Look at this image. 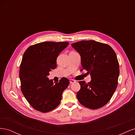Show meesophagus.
Listing matches in <instances>:
<instances>
[{
  "label": "esophagus",
  "instance_id": "esophagus-1",
  "mask_svg": "<svg viewBox=\"0 0 135 135\" xmlns=\"http://www.w3.org/2000/svg\"><path fill=\"white\" fill-rule=\"evenodd\" d=\"M69 81H70V84H71V83H73L75 82V80H74V79H70V80H69Z\"/></svg>",
  "mask_w": 135,
  "mask_h": 135
}]
</instances>
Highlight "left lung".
<instances>
[{"instance_id":"8db88e82","label":"left lung","mask_w":135,"mask_h":135,"mask_svg":"<svg viewBox=\"0 0 135 135\" xmlns=\"http://www.w3.org/2000/svg\"><path fill=\"white\" fill-rule=\"evenodd\" d=\"M79 52L81 64L91 80L79 81L76 93L79 103L91 109L103 107L111 99L118 85L119 65L115 52L109 45L95 40H82L71 44Z\"/></svg>"}]
</instances>
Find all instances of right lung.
<instances>
[{
	"instance_id": "right-lung-1",
	"label": "right lung",
	"mask_w": 135,
	"mask_h": 135,
	"mask_svg": "<svg viewBox=\"0 0 135 135\" xmlns=\"http://www.w3.org/2000/svg\"><path fill=\"white\" fill-rule=\"evenodd\" d=\"M68 42H44L27 48L20 65L19 76L23 96L34 109L47 113L60 104L62 93L70 83L62 78L55 84L49 80L50 71L57 67L58 56Z\"/></svg>"
}]
</instances>
